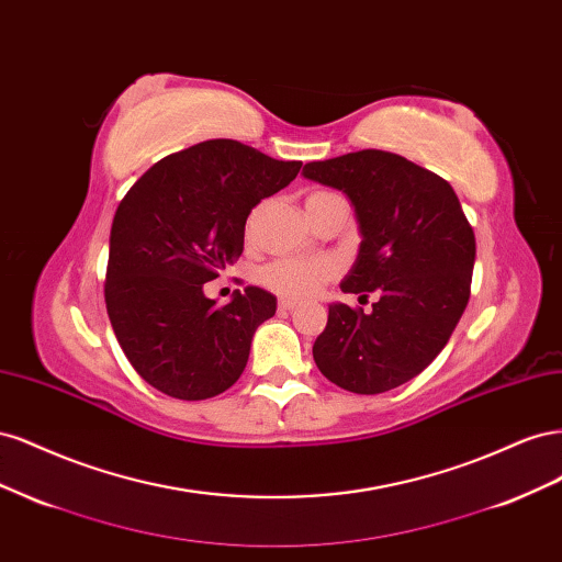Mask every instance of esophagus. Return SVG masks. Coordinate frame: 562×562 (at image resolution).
I'll return each instance as SVG.
<instances>
[{
    "label": "esophagus",
    "mask_w": 562,
    "mask_h": 562,
    "mask_svg": "<svg viewBox=\"0 0 562 562\" xmlns=\"http://www.w3.org/2000/svg\"><path fill=\"white\" fill-rule=\"evenodd\" d=\"M297 307V302L295 300H288V297H283L281 302H279V310H283V312H293Z\"/></svg>",
    "instance_id": "esophagus-1"
}]
</instances>
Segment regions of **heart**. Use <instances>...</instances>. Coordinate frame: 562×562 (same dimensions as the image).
I'll use <instances>...</instances> for the list:
<instances>
[{
	"label": "heart",
	"instance_id": "1",
	"mask_svg": "<svg viewBox=\"0 0 562 562\" xmlns=\"http://www.w3.org/2000/svg\"><path fill=\"white\" fill-rule=\"evenodd\" d=\"M328 192H316L312 196H321ZM335 267L323 260H295V258H283L269 262L260 271V281L267 285L269 291H274L283 297L293 300H307L314 297L323 283L333 279Z\"/></svg>",
	"mask_w": 562,
	"mask_h": 562
}]
</instances>
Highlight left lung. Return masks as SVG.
<instances>
[{"label": "left lung", "mask_w": 562, "mask_h": 562, "mask_svg": "<svg viewBox=\"0 0 562 562\" xmlns=\"http://www.w3.org/2000/svg\"><path fill=\"white\" fill-rule=\"evenodd\" d=\"M304 178L345 192L361 246L345 293L378 291L372 312L333 302L314 361L353 394H384L417 378L462 318L475 236L448 180L394 151L361 149L312 161Z\"/></svg>", "instance_id": "8db88e82"}]
</instances>
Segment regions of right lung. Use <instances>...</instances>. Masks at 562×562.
<instances>
[{
  "instance_id": "right-lung-1",
  "label": "right lung",
  "mask_w": 562,
  "mask_h": 562,
  "mask_svg": "<svg viewBox=\"0 0 562 562\" xmlns=\"http://www.w3.org/2000/svg\"><path fill=\"white\" fill-rule=\"evenodd\" d=\"M300 168L217 138L157 161L119 203L108 314L135 372L161 394L203 401L241 378L252 335L277 314V297L246 285L217 307L203 283L239 260L250 211Z\"/></svg>"
}]
</instances>
